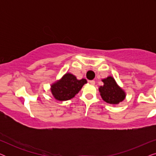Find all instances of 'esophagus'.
I'll use <instances>...</instances> for the list:
<instances>
[{
	"label": "esophagus",
	"instance_id": "1",
	"mask_svg": "<svg viewBox=\"0 0 156 156\" xmlns=\"http://www.w3.org/2000/svg\"><path fill=\"white\" fill-rule=\"evenodd\" d=\"M89 82L91 84H92V85H94L95 84V81L94 80H90V81H89Z\"/></svg>",
	"mask_w": 156,
	"mask_h": 156
}]
</instances>
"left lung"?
<instances>
[{"label":"left lung","instance_id":"1","mask_svg":"<svg viewBox=\"0 0 156 156\" xmlns=\"http://www.w3.org/2000/svg\"><path fill=\"white\" fill-rule=\"evenodd\" d=\"M102 82L104 85L99 87V90L104 101L110 104H118L124 100L125 91L117 84L112 76L102 80Z\"/></svg>","mask_w":156,"mask_h":156}]
</instances>
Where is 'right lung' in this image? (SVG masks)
I'll return each instance as SVG.
<instances>
[{"label": "right lung", "instance_id": "1", "mask_svg": "<svg viewBox=\"0 0 156 156\" xmlns=\"http://www.w3.org/2000/svg\"><path fill=\"white\" fill-rule=\"evenodd\" d=\"M87 82L85 79L77 80L71 73H66L60 80L51 85V92L58 101H67L74 97Z\"/></svg>", "mask_w": 156, "mask_h": 156}]
</instances>
